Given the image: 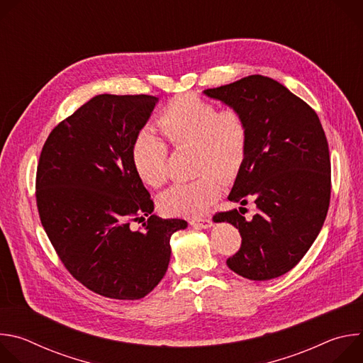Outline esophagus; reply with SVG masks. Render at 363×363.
Segmentation results:
<instances>
[{
    "label": "esophagus",
    "mask_w": 363,
    "mask_h": 363,
    "mask_svg": "<svg viewBox=\"0 0 363 363\" xmlns=\"http://www.w3.org/2000/svg\"><path fill=\"white\" fill-rule=\"evenodd\" d=\"M189 224L192 227H199V228H210L213 225V221L210 218H196V220H191Z\"/></svg>",
    "instance_id": "obj_1"
}]
</instances>
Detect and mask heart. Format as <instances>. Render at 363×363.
Wrapping results in <instances>:
<instances>
[{
    "mask_svg": "<svg viewBox=\"0 0 363 363\" xmlns=\"http://www.w3.org/2000/svg\"><path fill=\"white\" fill-rule=\"evenodd\" d=\"M157 125L175 149L191 146L192 168L198 178L172 185L160 196V208L172 217L195 218L220 195L217 179H233L241 169L248 147V122L237 108L218 109L196 94L175 96L160 111ZM132 165L139 179L160 188L167 181L168 146L149 129L136 133Z\"/></svg>",
    "mask_w": 363,
    "mask_h": 363,
    "instance_id": "obj_1",
    "label": "heart"
}]
</instances>
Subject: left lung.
<instances>
[{"mask_svg":"<svg viewBox=\"0 0 363 363\" xmlns=\"http://www.w3.org/2000/svg\"><path fill=\"white\" fill-rule=\"evenodd\" d=\"M205 94L240 109L248 122L245 160L228 195L255 203L218 211L216 223L238 228L240 250L227 266L241 277L263 281L290 272L319 235L330 203L329 145L316 112L279 82L247 76L206 89Z\"/></svg>","mask_w":363,"mask_h":363,"instance_id":"obj_1","label":"left lung"}]
</instances>
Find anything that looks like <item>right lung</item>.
<instances>
[{"label": "right lung", "instance_id": "1", "mask_svg": "<svg viewBox=\"0 0 363 363\" xmlns=\"http://www.w3.org/2000/svg\"><path fill=\"white\" fill-rule=\"evenodd\" d=\"M157 100L94 96L50 132L40 153L41 225L66 270L103 297L150 293L168 270L171 235L186 227L152 216L153 201L132 165V142ZM136 220L145 222L139 230L131 228Z\"/></svg>", "mask_w": 363, "mask_h": 363}]
</instances>
